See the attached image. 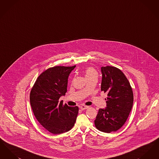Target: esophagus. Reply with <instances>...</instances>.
<instances>
[{
	"mask_svg": "<svg viewBox=\"0 0 159 159\" xmlns=\"http://www.w3.org/2000/svg\"><path fill=\"white\" fill-rule=\"evenodd\" d=\"M89 108V107H88V106H80V109H81L82 110H85V109H87V108Z\"/></svg>",
	"mask_w": 159,
	"mask_h": 159,
	"instance_id": "34e87169",
	"label": "esophagus"
}]
</instances>
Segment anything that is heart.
<instances>
[{
  "instance_id": "heart-1",
  "label": "heart",
  "mask_w": 159,
  "mask_h": 159,
  "mask_svg": "<svg viewBox=\"0 0 159 159\" xmlns=\"http://www.w3.org/2000/svg\"><path fill=\"white\" fill-rule=\"evenodd\" d=\"M98 75L97 71L92 68H88L86 69V70L85 71V77L87 79L91 78V77H97Z\"/></svg>"
}]
</instances>
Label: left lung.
I'll return each instance as SVG.
<instances>
[{
  "label": "left lung",
  "mask_w": 159,
  "mask_h": 159,
  "mask_svg": "<svg viewBox=\"0 0 159 159\" xmlns=\"http://www.w3.org/2000/svg\"><path fill=\"white\" fill-rule=\"evenodd\" d=\"M101 89L107 93L106 107L100 108L95 120L99 130L110 133L121 128L132 110L134 95L130 84L119 68L106 66L101 68Z\"/></svg>",
  "instance_id": "obj_1"
}]
</instances>
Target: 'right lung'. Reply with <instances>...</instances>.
<instances>
[{
	"label": "right lung",
	"mask_w": 159,
	"mask_h": 159,
	"mask_svg": "<svg viewBox=\"0 0 159 159\" xmlns=\"http://www.w3.org/2000/svg\"><path fill=\"white\" fill-rule=\"evenodd\" d=\"M76 67L56 66L38 77L30 95V105L36 119L53 134L68 132L73 127L78 107L62 105L61 97L67 92L68 76Z\"/></svg>",
	"instance_id": "1"
}]
</instances>
